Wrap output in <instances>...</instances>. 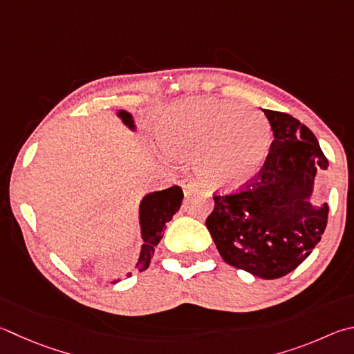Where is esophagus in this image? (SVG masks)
<instances>
[{"instance_id":"esophagus-1","label":"esophagus","mask_w":354,"mask_h":354,"mask_svg":"<svg viewBox=\"0 0 354 354\" xmlns=\"http://www.w3.org/2000/svg\"><path fill=\"white\" fill-rule=\"evenodd\" d=\"M181 187H183V190H184L185 196H189V195L194 194V192L198 190V183L195 181L194 178H185V179H183Z\"/></svg>"}]
</instances>
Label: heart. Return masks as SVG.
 <instances>
[{
  "instance_id": "1",
  "label": "heart",
  "mask_w": 354,
  "mask_h": 354,
  "mask_svg": "<svg viewBox=\"0 0 354 354\" xmlns=\"http://www.w3.org/2000/svg\"><path fill=\"white\" fill-rule=\"evenodd\" d=\"M159 149L170 158H194L205 183L235 189L261 170L272 131L261 114L214 97L181 99L156 122Z\"/></svg>"
}]
</instances>
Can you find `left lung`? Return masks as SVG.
Returning a JSON list of instances; mask_svg holds the SVG:
<instances>
[{
    "instance_id": "obj_1",
    "label": "left lung",
    "mask_w": 354,
    "mask_h": 354,
    "mask_svg": "<svg viewBox=\"0 0 354 354\" xmlns=\"http://www.w3.org/2000/svg\"><path fill=\"white\" fill-rule=\"evenodd\" d=\"M263 111L274 133L265 164L239 192L214 196L205 226L227 265L272 280L294 271L320 241L328 204L314 205L310 196L328 159L310 128L286 113Z\"/></svg>"
}]
</instances>
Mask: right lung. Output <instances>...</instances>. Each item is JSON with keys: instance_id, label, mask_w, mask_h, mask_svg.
<instances>
[{"instance_id": "obj_1", "label": "right lung", "mask_w": 354, "mask_h": 354, "mask_svg": "<svg viewBox=\"0 0 354 354\" xmlns=\"http://www.w3.org/2000/svg\"><path fill=\"white\" fill-rule=\"evenodd\" d=\"M122 122L134 130V120L130 113L119 111L118 113ZM183 189L179 185H173L165 190L153 192V194L145 195L140 201L139 209V220H140V232H142V249H140V257L136 263L139 272L145 271L150 266L151 257L155 254V246L160 241L164 235V229L167 227L173 215L176 214L181 207L183 203ZM128 277H131V272H128ZM119 280L113 281L118 283Z\"/></svg>"}]
</instances>
